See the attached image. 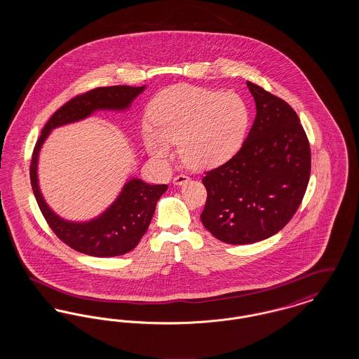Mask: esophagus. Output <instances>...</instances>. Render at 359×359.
Instances as JSON below:
<instances>
[{
	"mask_svg": "<svg viewBox=\"0 0 359 359\" xmlns=\"http://www.w3.org/2000/svg\"><path fill=\"white\" fill-rule=\"evenodd\" d=\"M188 180H189V177L187 175H177V176L173 177V184L175 186H182V184L187 183Z\"/></svg>",
	"mask_w": 359,
	"mask_h": 359,
	"instance_id": "obj_1",
	"label": "esophagus"
}]
</instances>
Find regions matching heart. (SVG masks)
I'll use <instances>...</instances> for the list:
<instances>
[{"label":"heart","instance_id":"b5f03b06","mask_svg":"<svg viewBox=\"0 0 359 359\" xmlns=\"http://www.w3.org/2000/svg\"><path fill=\"white\" fill-rule=\"evenodd\" d=\"M151 121L144 123L142 140L154 161L165 165L172 142H177L186 165L210 170L241 149L250 125V107L234 91L172 86L154 97Z\"/></svg>","mask_w":359,"mask_h":359}]
</instances>
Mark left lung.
<instances>
[{"label":"left lung","instance_id":"obj_1","mask_svg":"<svg viewBox=\"0 0 359 359\" xmlns=\"http://www.w3.org/2000/svg\"><path fill=\"white\" fill-rule=\"evenodd\" d=\"M248 87L256 102L253 126L238 152L202 179V223L231 245L278 233L302 203L311 173L309 142L296 111L262 87Z\"/></svg>","mask_w":359,"mask_h":359}]
</instances>
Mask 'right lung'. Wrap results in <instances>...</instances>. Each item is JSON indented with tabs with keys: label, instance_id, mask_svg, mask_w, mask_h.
I'll use <instances>...</instances> for the list:
<instances>
[{
	"label": "right lung",
	"instance_id": "obj_1",
	"mask_svg": "<svg viewBox=\"0 0 359 359\" xmlns=\"http://www.w3.org/2000/svg\"><path fill=\"white\" fill-rule=\"evenodd\" d=\"M144 90L145 86H109L76 95L52 114L34 145L29 173L37 205L57 238L79 253L116 257L135 249L149 227L157 201L168 186H151L141 179H130L113 205L100 217L88 222H69L52 211L40 192L37 180L39 152L52 129L87 118L95 110H125Z\"/></svg>",
	"mask_w": 359,
	"mask_h": 359
}]
</instances>
